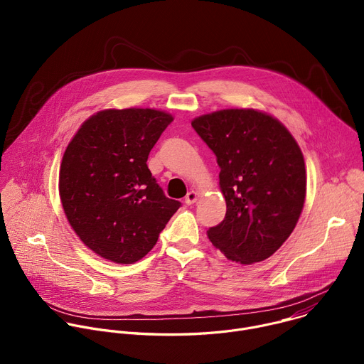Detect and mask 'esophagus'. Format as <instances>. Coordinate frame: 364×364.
Instances as JSON below:
<instances>
[{
  "label": "esophagus",
  "mask_w": 364,
  "mask_h": 364,
  "mask_svg": "<svg viewBox=\"0 0 364 364\" xmlns=\"http://www.w3.org/2000/svg\"><path fill=\"white\" fill-rule=\"evenodd\" d=\"M196 200H197V193H196V191H193V190H191V191H188V193H187V196L184 197V203H186V204H188V205H190V204H193V203H196Z\"/></svg>",
  "instance_id": "obj_1"
}]
</instances>
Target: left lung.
Masks as SVG:
<instances>
[{
    "label": "left lung",
    "instance_id": "left-lung-1",
    "mask_svg": "<svg viewBox=\"0 0 364 364\" xmlns=\"http://www.w3.org/2000/svg\"><path fill=\"white\" fill-rule=\"evenodd\" d=\"M220 167L226 200L222 223L207 230L233 262L250 265L274 255L302 212L306 177L301 148L274 117L255 109H223L193 119Z\"/></svg>",
    "mask_w": 364,
    "mask_h": 364
}]
</instances>
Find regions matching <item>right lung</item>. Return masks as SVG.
<instances>
[{
	"instance_id": "1",
	"label": "right lung",
	"mask_w": 364,
	"mask_h": 364,
	"mask_svg": "<svg viewBox=\"0 0 364 364\" xmlns=\"http://www.w3.org/2000/svg\"><path fill=\"white\" fill-rule=\"evenodd\" d=\"M171 122L157 109H105L82 124L65 151L59 174L65 215L80 240L108 261L142 259L181 205L166 197L146 166Z\"/></svg>"
}]
</instances>
